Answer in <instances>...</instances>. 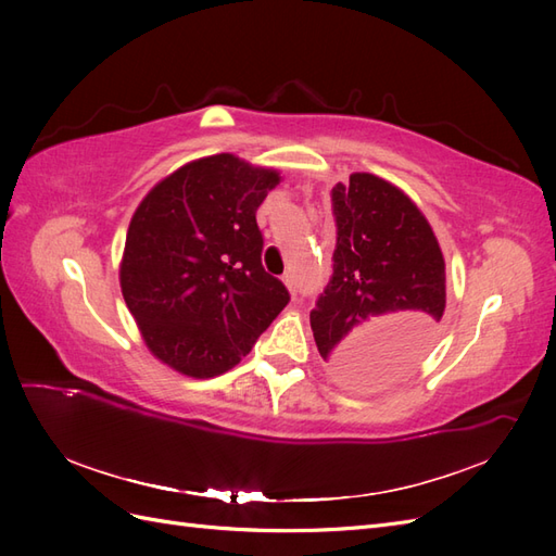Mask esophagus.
I'll list each match as a JSON object with an SVG mask.
<instances>
[{
  "mask_svg": "<svg viewBox=\"0 0 556 556\" xmlns=\"http://www.w3.org/2000/svg\"><path fill=\"white\" fill-rule=\"evenodd\" d=\"M285 285H288V288L292 290V294H296V280H294V274H285Z\"/></svg>",
  "mask_w": 556,
  "mask_h": 556,
  "instance_id": "obj_1",
  "label": "esophagus"
}]
</instances>
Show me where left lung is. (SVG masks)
<instances>
[{
  "label": "left lung",
  "mask_w": 556,
  "mask_h": 556,
  "mask_svg": "<svg viewBox=\"0 0 556 556\" xmlns=\"http://www.w3.org/2000/svg\"><path fill=\"white\" fill-rule=\"evenodd\" d=\"M331 278L311 311L319 355L350 384L396 380L439 336L445 260L427 217L392 182L352 174L331 190Z\"/></svg>",
  "instance_id": "1"
}]
</instances>
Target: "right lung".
I'll return each mask as SVG.
<instances>
[{
    "mask_svg": "<svg viewBox=\"0 0 556 556\" xmlns=\"http://www.w3.org/2000/svg\"><path fill=\"white\" fill-rule=\"evenodd\" d=\"M229 153L180 166L131 217L121 266L127 308L146 345L192 378L237 366L290 304L262 264L257 208L278 185Z\"/></svg>",
    "mask_w": 556,
    "mask_h": 556,
    "instance_id": "right-lung-1",
    "label": "right lung"
}]
</instances>
